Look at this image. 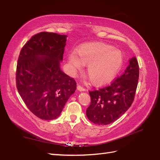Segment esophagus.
I'll use <instances>...</instances> for the list:
<instances>
[{"instance_id":"obj_1","label":"esophagus","mask_w":160,"mask_h":160,"mask_svg":"<svg viewBox=\"0 0 160 160\" xmlns=\"http://www.w3.org/2000/svg\"><path fill=\"white\" fill-rule=\"evenodd\" d=\"M77 89H78V90L79 91H86V89H84V87H81L80 85H78V87H77Z\"/></svg>"}]
</instances>
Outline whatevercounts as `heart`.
Returning <instances> with one entry per match:
<instances>
[{
    "label": "heart",
    "instance_id": "b5f03b06",
    "mask_svg": "<svg viewBox=\"0 0 160 160\" xmlns=\"http://www.w3.org/2000/svg\"><path fill=\"white\" fill-rule=\"evenodd\" d=\"M124 62L121 50L104 42H89L78 47L68 56L73 73L87 65L86 73L91 84L102 86L108 84L117 76Z\"/></svg>",
    "mask_w": 160,
    "mask_h": 160
}]
</instances>
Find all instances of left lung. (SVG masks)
<instances>
[{"mask_svg": "<svg viewBox=\"0 0 160 160\" xmlns=\"http://www.w3.org/2000/svg\"><path fill=\"white\" fill-rule=\"evenodd\" d=\"M128 62L124 73L109 86L89 91L91 102L86 113L93 123L99 125L113 123L131 106L138 87L139 65L135 57Z\"/></svg>", "mask_w": 160, "mask_h": 160, "instance_id": "8db88e82", "label": "left lung"}]
</instances>
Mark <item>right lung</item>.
Masks as SVG:
<instances>
[{
    "instance_id": "1",
    "label": "right lung",
    "mask_w": 160,
    "mask_h": 160,
    "mask_svg": "<svg viewBox=\"0 0 160 160\" xmlns=\"http://www.w3.org/2000/svg\"><path fill=\"white\" fill-rule=\"evenodd\" d=\"M66 35L40 32L20 51L16 67V87L29 109L42 120L59 117L76 82L60 69Z\"/></svg>"
}]
</instances>
